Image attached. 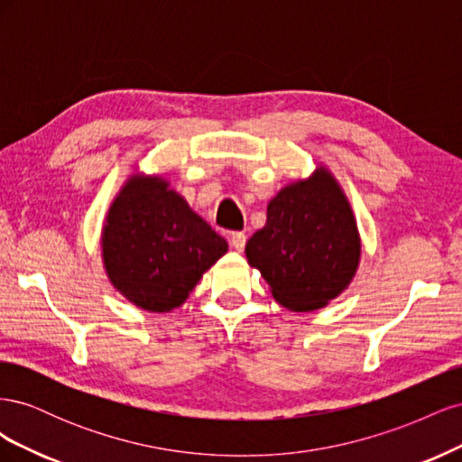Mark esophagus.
<instances>
[{
    "instance_id": "obj_1",
    "label": "esophagus",
    "mask_w": 462,
    "mask_h": 462,
    "mask_svg": "<svg viewBox=\"0 0 462 462\" xmlns=\"http://www.w3.org/2000/svg\"><path fill=\"white\" fill-rule=\"evenodd\" d=\"M231 245H233V248L235 250H241L245 248V245H246V235L243 233V231H235V233H231Z\"/></svg>"
}]
</instances>
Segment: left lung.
Instances as JSON below:
<instances>
[{
	"label": "left lung",
	"instance_id": "obj_1",
	"mask_svg": "<svg viewBox=\"0 0 462 462\" xmlns=\"http://www.w3.org/2000/svg\"><path fill=\"white\" fill-rule=\"evenodd\" d=\"M246 258L289 310H318L337 297L356 272L360 239L335 179L319 170L279 190L263 229L246 243Z\"/></svg>",
	"mask_w": 462,
	"mask_h": 462
}]
</instances>
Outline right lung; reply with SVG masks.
Returning <instances> with one entry per match:
<instances>
[{
  "instance_id": "obj_1",
  "label": "right lung",
  "mask_w": 462,
  "mask_h": 462,
  "mask_svg": "<svg viewBox=\"0 0 462 462\" xmlns=\"http://www.w3.org/2000/svg\"><path fill=\"white\" fill-rule=\"evenodd\" d=\"M102 250L121 295L144 310L167 312L227 253V241L165 180L133 177L109 209Z\"/></svg>"
}]
</instances>
